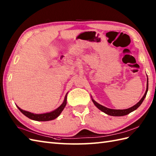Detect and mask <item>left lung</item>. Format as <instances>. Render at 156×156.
<instances>
[{
	"mask_svg": "<svg viewBox=\"0 0 156 156\" xmlns=\"http://www.w3.org/2000/svg\"><path fill=\"white\" fill-rule=\"evenodd\" d=\"M147 90H148V78H147V80L146 91H145V94L144 95V97L141 98V100L139 101L136 105H135L132 107H130V108H127V109H122V110H117V109L108 108H107V107H104V106H102V105H101L100 104H98V102H96L92 98V102H93V103L94 104V105L96 106V107H97L99 109V110H101V111L105 112V113L107 114L108 115H111V116H115V117H121V116L127 115L130 113V112H133L135 110H136V109L141 105V103H142V102H143V101L144 100V98H145V97H146Z\"/></svg>",
	"mask_w": 156,
	"mask_h": 156,
	"instance_id": "1",
	"label": "left lung"
}]
</instances>
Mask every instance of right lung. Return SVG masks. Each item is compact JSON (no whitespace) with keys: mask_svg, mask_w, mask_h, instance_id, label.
<instances>
[{"mask_svg":"<svg viewBox=\"0 0 156 156\" xmlns=\"http://www.w3.org/2000/svg\"><path fill=\"white\" fill-rule=\"evenodd\" d=\"M67 94L65 96V98L63 103L59 106L58 108H56L55 110L53 111L50 112H47V113L34 114V113H32V112L23 110V109H21V108H19L18 106H16V107H17V108L19 109V111H21L23 115H25L27 117L32 119V120L37 121H48L54 120V119L57 118L58 116L61 114V112L65 108L66 103H67Z\"/></svg>","mask_w":156,"mask_h":156,"instance_id":"add662e5","label":"right lung"}]
</instances>
